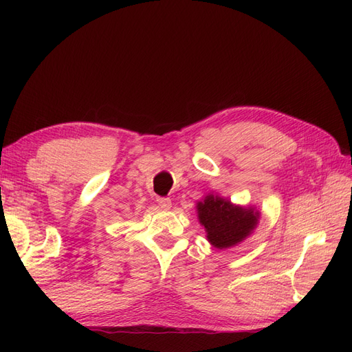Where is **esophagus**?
<instances>
[{
    "label": "esophagus",
    "mask_w": 352,
    "mask_h": 352,
    "mask_svg": "<svg viewBox=\"0 0 352 352\" xmlns=\"http://www.w3.org/2000/svg\"><path fill=\"white\" fill-rule=\"evenodd\" d=\"M157 202L163 210H168L170 207H172V199L170 198H157Z\"/></svg>",
    "instance_id": "esophagus-1"
}]
</instances>
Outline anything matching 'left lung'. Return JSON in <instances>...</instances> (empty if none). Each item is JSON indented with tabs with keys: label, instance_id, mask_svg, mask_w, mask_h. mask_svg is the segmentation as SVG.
<instances>
[{
	"label": "left lung",
	"instance_id": "obj_1",
	"mask_svg": "<svg viewBox=\"0 0 352 352\" xmlns=\"http://www.w3.org/2000/svg\"><path fill=\"white\" fill-rule=\"evenodd\" d=\"M198 220L214 248L223 250L238 245L257 228L260 212L252 207H241L220 197L207 195L197 204Z\"/></svg>",
	"mask_w": 352,
	"mask_h": 352
}]
</instances>
